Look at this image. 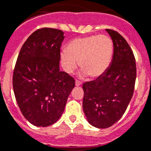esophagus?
<instances>
[{
    "mask_svg": "<svg viewBox=\"0 0 151 151\" xmlns=\"http://www.w3.org/2000/svg\"><path fill=\"white\" fill-rule=\"evenodd\" d=\"M75 86H81V83L79 82L78 81H75Z\"/></svg>",
    "mask_w": 151,
    "mask_h": 151,
    "instance_id": "obj_1",
    "label": "esophagus"
}]
</instances>
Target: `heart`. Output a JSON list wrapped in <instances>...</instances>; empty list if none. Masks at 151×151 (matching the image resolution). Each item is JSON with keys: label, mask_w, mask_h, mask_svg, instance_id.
Here are the masks:
<instances>
[{"label": "heart", "mask_w": 151, "mask_h": 151, "mask_svg": "<svg viewBox=\"0 0 151 151\" xmlns=\"http://www.w3.org/2000/svg\"><path fill=\"white\" fill-rule=\"evenodd\" d=\"M114 53V44L105 35L76 38L68 44L66 50L60 52V62L64 70L72 74L79 62L81 75L97 78L109 68Z\"/></svg>", "instance_id": "1"}]
</instances>
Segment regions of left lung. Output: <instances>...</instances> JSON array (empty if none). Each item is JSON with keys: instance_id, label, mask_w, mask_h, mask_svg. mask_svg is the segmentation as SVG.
<instances>
[{"instance_id": "left-lung-1", "label": "left lung", "mask_w": 151, "mask_h": 151, "mask_svg": "<svg viewBox=\"0 0 151 151\" xmlns=\"http://www.w3.org/2000/svg\"><path fill=\"white\" fill-rule=\"evenodd\" d=\"M114 44L109 68L95 81L86 82L83 110L89 124L108 128L119 120L133 96L136 65L132 50L118 32L106 29Z\"/></svg>"}]
</instances>
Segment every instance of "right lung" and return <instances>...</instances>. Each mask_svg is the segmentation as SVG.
Returning <instances> with one entry per match:
<instances>
[{
  "label": "right lung",
  "instance_id": "add662e5",
  "mask_svg": "<svg viewBox=\"0 0 151 151\" xmlns=\"http://www.w3.org/2000/svg\"><path fill=\"white\" fill-rule=\"evenodd\" d=\"M64 38L61 30H37L24 43L16 61L13 77L15 97L23 116L34 126L55 123L75 85L74 78L59 69Z\"/></svg>",
  "mask_w": 151,
  "mask_h": 151
}]
</instances>
